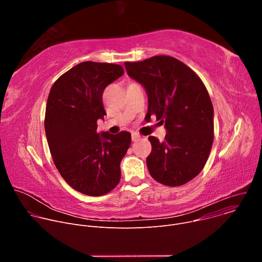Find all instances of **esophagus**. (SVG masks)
Segmentation results:
<instances>
[{
  "mask_svg": "<svg viewBox=\"0 0 262 262\" xmlns=\"http://www.w3.org/2000/svg\"><path fill=\"white\" fill-rule=\"evenodd\" d=\"M140 139H141V136L138 133H132V140L134 142H136V141H138Z\"/></svg>",
  "mask_w": 262,
  "mask_h": 262,
  "instance_id": "obj_1",
  "label": "esophagus"
}]
</instances>
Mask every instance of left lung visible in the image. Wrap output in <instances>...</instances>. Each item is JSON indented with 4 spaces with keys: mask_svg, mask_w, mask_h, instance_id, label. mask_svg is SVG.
I'll return each mask as SVG.
<instances>
[{
    "mask_svg": "<svg viewBox=\"0 0 262 262\" xmlns=\"http://www.w3.org/2000/svg\"><path fill=\"white\" fill-rule=\"evenodd\" d=\"M128 76L140 83L148 96L147 115L165 124L164 142L154 136L146 159L155 180L179 186L204 168L213 142V106L197 73L170 56L125 62Z\"/></svg>",
    "mask_w": 262,
    "mask_h": 262,
    "instance_id": "obj_1",
    "label": "left lung"
}]
</instances>
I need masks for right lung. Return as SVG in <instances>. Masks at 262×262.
I'll return each instance as SVG.
<instances>
[{"instance_id":"right-lung-1","label":"right lung","mask_w":262,"mask_h":262,"mask_svg":"<svg viewBox=\"0 0 262 262\" xmlns=\"http://www.w3.org/2000/svg\"><path fill=\"white\" fill-rule=\"evenodd\" d=\"M123 73L121 65L82 62L63 73L49 94L45 128L53 161L71 188L88 196L107 194L121 178L130 134L96 129L105 115L103 90Z\"/></svg>"}]
</instances>
